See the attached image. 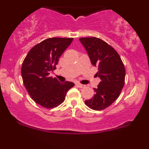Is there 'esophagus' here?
<instances>
[{
  "instance_id": "esophagus-1",
  "label": "esophagus",
  "mask_w": 149,
  "mask_h": 149,
  "mask_svg": "<svg viewBox=\"0 0 149 149\" xmlns=\"http://www.w3.org/2000/svg\"><path fill=\"white\" fill-rule=\"evenodd\" d=\"M76 85H77V86H78L79 87H80V88H83V87H85V85H83V84H81V83H77Z\"/></svg>"
}]
</instances>
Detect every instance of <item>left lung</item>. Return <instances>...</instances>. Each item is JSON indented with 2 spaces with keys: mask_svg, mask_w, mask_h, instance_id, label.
Segmentation results:
<instances>
[{
  "mask_svg": "<svg viewBox=\"0 0 149 149\" xmlns=\"http://www.w3.org/2000/svg\"><path fill=\"white\" fill-rule=\"evenodd\" d=\"M93 66L97 68V75L101 79L92 98L85 104L95 111L111 106L121 92L125 84V69L119 55L113 47L96 37L79 38Z\"/></svg>",
  "mask_w": 149,
  "mask_h": 149,
  "instance_id": "1",
  "label": "left lung"
}]
</instances>
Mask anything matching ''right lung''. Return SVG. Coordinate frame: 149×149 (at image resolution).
Returning <instances> with one entry per match:
<instances>
[{
    "mask_svg": "<svg viewBox=\"0 0 149 149\" xmlns=\"http://www.w3.org/2000/svg\"><path fill=\"white\" fill-rule=\"evenodd\" d=\"M73 38H49L34 46L24 59L22 77L28 94L36 104L46 109L57 107L64 101L72 82L60 83L49 76L56 68L59 58Z\"/></svg>",
    "mask_w": 149,
    "mask_h": 149,
    "instance_id": "obj_1",
    "label": "right lung"
}]
</instances>
